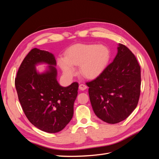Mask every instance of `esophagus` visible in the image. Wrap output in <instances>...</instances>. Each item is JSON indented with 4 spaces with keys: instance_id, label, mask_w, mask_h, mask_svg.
Wrapping results in <instances>:
<instances>
[{
    "instance_id": "obj_1",
    "label": "esophagus",
    "mask_w": 159,
    "mask_h": 159,
    "mask_svg": "<svg viewBox=\"0 0 159 159\" xmlns=\"http://www.w3.org/2000/svg\"><path fill=\"white\" fill-rule=\"evenodd\" d=\"M79 89H80V90H81V91H84V90L87 89V86H86V85H84V84H80V85H79Z\"/></svg>"
}]
</instances>
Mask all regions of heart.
I'll list each match as a JSON object with an SVG mask.
<instances>
[{
    "mask_svg": "<svg viewBox=\"0 0 159 159\" xmlns=\"http://www.w3.org/2000/svg\"><path fill=\"white\" fill-rule=\"evenodd\" d=\"M109 59L107 48L98 44H77L69 49L65 57L58 60L63 74L68 78L75 74L74 66H80V72L85 78L99 76Z\"/></svg>",
    "mask_w": 159,
    "mask_h": 159,
    "instance_id": "1",
    "label": "heart"
}]
</instances>
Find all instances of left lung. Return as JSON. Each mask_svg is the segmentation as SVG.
<instances>
[{"instance_id": "obj_1", "label": "left lung", "mask_w": 159, "mask_h": 159, "mask_svg": "<svg viewBox=\"0 0 159 159\" xmlns=\"http://www.w3.org/2000/svg\"><path fill=\"white\" fill-rule=\"evenodd\" d=\"M117 54L95 80L86 83L95 114L110 124L127 118L137 106L141 93V68L127 46L119 44Z\"/></svg>"}]
</instances>
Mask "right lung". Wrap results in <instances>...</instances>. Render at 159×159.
Returning a JSON list of instances; mask_svg holds the SVG:
<instances>
[{"instance_id": "obj_1", "label": "right lung", "mask_w": 159, "mask_h": 159, "mask_svg": "<svg viewBox=\"0 0 159 159\" xmlns=\"http://www.w3.org/2000/svg\"><path fill=\"white\" fill-rule=\"evenodd\" d=\"M40 63L50 65L42 74L35 69ZM55 66L52 54L33 48L23 60L15 78L19 102L27 119L38 129L50 133L61 131L71 121L79 87L78 82L61 86Z\"/></svg>"}]
</instances>
